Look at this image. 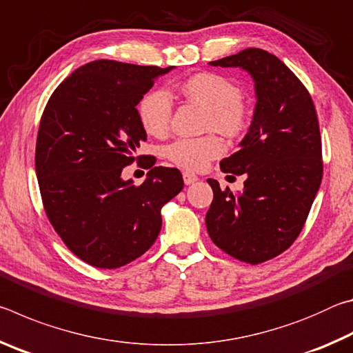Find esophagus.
Returning <instances> with one entry per match:
<instances>
[{
	"label": "esophagus",
	"instance_id": "1",
	"mask_svg": "<svg viewBox=\"0 0 353 353\" xmlns=\"http://www.w3.org/2000/svg\"><path fill=\"white\" fill-rule=\"evenodd\" d=\"M182 176H183L185 185H191V183H194L196 181H198V176L193 174V172H190V171H185Z\"/></svg>",
	"mask_w": 353,
	"mask_h": 353
}]
</instances>
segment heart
I'll return each instance as SVG.
<instances>
[{
  "instance_id": "1",
  "label": "heart",
  "mask_w": 353,
  "mask_h": 353,
  "mask_svg": "<svg viewBox=\"0 0 353 353\" xmlns=\"http://www.w3.org/2000/svg\"><path fill=\"white\" fill-rule=\"evenodd\" d=\"M181 92L191 103L207 109V129L224 135H236L246 128V110L241 104L240 87L224 76L201 73L182 82ZM140 121L149 135L162 137L170 129L172 97L170 92L154 90L145 94L139 105ZM224 146L213 135L202 139H181L165 149L166 157L185 170H204L208 162L223 154Z\"/></svg>"
}]
</instances>
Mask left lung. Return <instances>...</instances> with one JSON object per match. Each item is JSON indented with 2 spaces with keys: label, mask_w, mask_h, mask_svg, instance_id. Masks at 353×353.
<instances>
[{
  "label": "left lung",
  "mask_w": 353,
  "mask_h": 353,
  "mask_svg": "<svg viewBox=\"0 0 353 353\" xmlns=\"http://www.w3.org/2000/svg\"><path fill=\"white\" fill-rule=\"evenodd\" d=\"M208 63L246 71L256 103L238 151L219 162L223 172L246 176L244 188L223 191L208 179L207 232L224 252L256 265L288 249L305 224L322 181L318 117L307 88L268 51L249 48Z\"/></svg>",
  "instance_id": "8db88e82"
}]
</instances>
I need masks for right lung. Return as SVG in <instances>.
Listing matches in <instances>:
<instances>
[{"mask_svg": "<svg viewBox=\"0 0 353 353\" xmlns=\"http://www.w3.org/2000/svg\"><path fill=\"white\" fill-rule=\"evenodd\" d=\"M174 67L94 61L73 71L45 107L35 172L45 212L73 254L103 270L128 265L157 240L162 207L183 188L181 171L149 165L124 181L146 141L137 104Z\"/></svg>", "mask_w": 353, "mask_h": 353, "instance_id": "right-lung-1", "label": "right lung"}]
</instances>
